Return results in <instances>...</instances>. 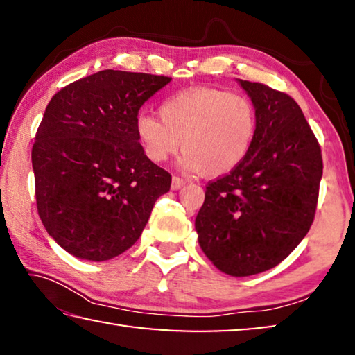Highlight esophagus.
<instances>
[{
  "instance_id": "obj_1",
  "label": "esophagus",
  "mask_w": 355,
  "mask_h": 355,
  "mask_svg": "<svg viewBox=\"0 0 355 355\" xmlns=\"http://www.w3.org/2000/svg\"><path fill=\"white\" fill-rule=\"evenodd\" d=\"M184 180L183 178H180V177H172V189H180V188H183L184 186Z\"/></svg>"
}]
</instances>
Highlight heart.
I'll return each instance as SVG.
<instances>
[{
    "label": "heart",
    "instance_id": "b5f03b06",
    "mask_svg": "<svg viewBox=\"0 0 355 355\" xmlns=\"http://www.w3.org/2000/svg\"><path fill=\"white\" fill-rule=\"evenodd\" d=\"M136 136L152 163H164L180 148L186 171L219 177L243 163L254 146L257 111L243 95L222 89H191L159 106V117L141 114Z\"/></svg>",
    "mask_w": 355,
    "mask_h": 355
}]
</instances>
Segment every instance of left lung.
Wrapping results in <instances>:
<instances>
[{
    "label": "left lung",
    "instance_id": "obj_1",
    "mask_svg": "<svg viewBox=\"0 0 355 355\" xmlns=\"http://www.w3.org/2000/svg\"><path fill=\"white\" fill-rule=\"evenodd\" d=\"M238 83L255 106V141L236 169L208 183L196 232L219 271L248 277L277 266L307 235L322 156L290 95L260 83Z\"/></svg>",
    "mask_w": 355,
    "mask_h": 355
}]
</instances>
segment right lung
Listing matches in <instances>:
<instances>
[{
	"label": "right lung",
	"mask_w": 355,
	"mask_h": 355,
	"mask_svg": "<svg viewBox=\"0 0 355 355\" xmlns=\"http://www.w3.org/2000/svg\"><path fill=\"white\" fill-rule=\"evenodd\" d=\"M171 80L101 70L48 103L31 153L35 200L48 235L73 257L123 254L171 189V173L147 158L135 128L141 106Z\"/></svg>",
	"instance_id": "1"
}]
</instances>
